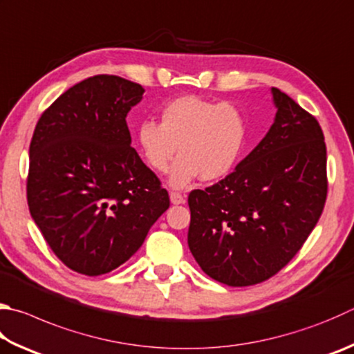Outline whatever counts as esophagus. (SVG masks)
<instances>
[{"instance_id":"1","label":"esophagus","mask_w":354,"mask_h":354,"mask_svg":"<svg viewBox=\"0 0 354 354\" xmlns=\"http://www.w3.org/2000/svg\"><path fill=\"white\" fill-rule=\"evenodd\" d=\"M170 201H171V204H175V205L184 204V203H185V198H184L181 194H176V192H171V194H170Z\"/></svg>"}]
</instances>
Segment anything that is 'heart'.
<instances>
[{
	"label": "heart",
	"instance_id": "1",
	"mask_svg": "<svg viewBox=\"0 0 354 354\" xmlns=\"http://www.w3.org/2000/svg\"><path fill=\"white\" fill-rule=\"evenodd\" d=\"M160 122L144 120L138 127L140 155L151 170L164 173L173 165L169 184L184 189L195 179L218 181L241 159L246 144V120L234 104L199 95H181L160 108Z\"/></svg>",
	"mask_w": 354,
	"mask_h": 354
}]
</instances>
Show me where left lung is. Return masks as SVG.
Wrapping results in <instances>:
<instances>
[{"label":"left lung","instance_id":"obj_1","mask_svg":"<svg viewBox=\"0 0 354 354\" xmlns=\"http://www.w3.org/2000/svg\"><path fill=\"white\" fill-rule=\"evenodd\" d=\"M274 124L220 183L189 195L187 243L220 283L265 281L291 261L322 215L326 147L316 118L271 88Z\"/></svg>","mask_w":354,"mask_h":354}]
</instances>
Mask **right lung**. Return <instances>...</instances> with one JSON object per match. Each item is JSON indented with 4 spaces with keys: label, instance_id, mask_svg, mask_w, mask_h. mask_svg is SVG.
Listing matches in <instances>:
<instances>
[{
    "label": "right lung",
    "instance_id": "1",
    "mask_svg": "<svg viewBox=\"0 0 354 354\" xmlns=\"http://www.w3.org/2000/svg\"><path fill=\"white\" fill-rule=\"evenodd\" d=\"M144 93L118 75L89 77L63 93L35 127L30 216L54 254L79 274L124 265L170 205L131 147L125 120Z\"/></svg>",
    "mask_w": 354,
    "mask_h": 354
}]
</instances>
